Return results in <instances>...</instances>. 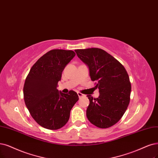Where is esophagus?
<instances>
[{
    "label": "esophagus",
    "instance_id": "34e87169",
    "mask_svg": "<svg viewBox=\"0 0 158 158\" xmlns=\"http://www.w3.org/2000/svg\"><path fill=\"white\" fill-rule=\"evenodd\" d=\"M77 95H78V96H79V98L85 96V94H82V93H81V92H77Z\"/></svg>",
    "mask_w": 158,
    "mask_h": 158
}]
</instances>
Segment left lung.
Here are the masks:
<instances>
[{
    "label": "left lung",
    "instance_id": "obj_1",
    "mask_svg": "<svg viewBox=\"0 0 158 158\" xmlns=\"http://www.w3.org/2000/svg\"><path fill=\"white\" fill-rule=\"evenodd\" d=\"M89 68L90 79L99 89L100 96L87 95L90 104L87 118L100 128L113 126L121 119L129 106L131 83L123 65L113 56L99 48L75 50Z\"/></svg>",
    "mask_w": 158,
    "mask_h": 158
}]
</instances>
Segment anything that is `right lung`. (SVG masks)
Returning a JSON list of instances; mask_svg holds the SVG:
<instances>
[{
    "label": "right lung",
    "instance_id": "1",
    "mask_svg": "<svg viewBox=\"0 0 158 158\" xmlns=\"http://www.w3.org/2000/svg\"><path fill=\"white\" fill-rule=\"evenodd\" d=\"M75 55L71 50H51L34 64L25 79L26 106L34 120L46 129L56 130L65 125L79 100L73 90L63 94L56 89L64 68Z\"/></svg>",
    "mask_w": 158,
    "mask_h": 158
}]
</instances>
